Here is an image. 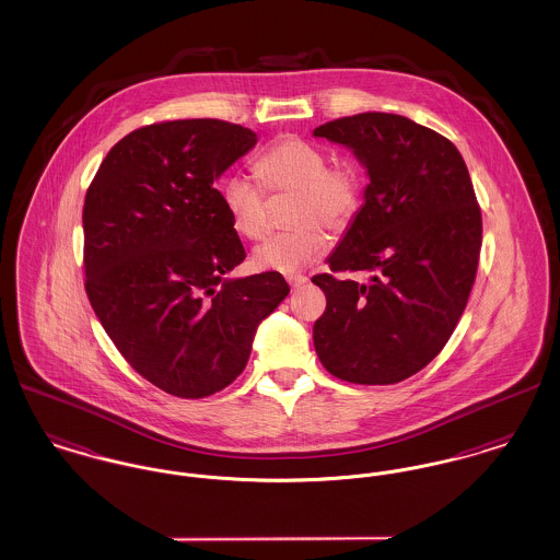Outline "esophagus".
Segmentation results:
<instances>
[{"label":"esophagus","instance_id":"esophagus-1","mask_svg":"<svg viewBox=\"0 0 560 560\" xmlns=\"http://www.w3.org/2000/svg\"><path fill=\"white\" fill-rule=\"evenodd\" d=\"M306 281H308V277H306V275H292V277H288V283L292 285L293 292H295V290H300Z\"/></svg>","mask_w":560,"mask_h":560}]
</instances>
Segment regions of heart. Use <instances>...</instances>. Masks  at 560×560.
<instances>
[{
  "instance_id": "heart-1",
  "label": "heart",
  "mask_w": 560,
  "mask_h": 560,
  "mask_svg": "<svg viewBox=\"0 0 560 560\" xmlns=\"http://www.w3.org/2000/svg\"><path fill=\"white\" fill-rule=\"evenodd\" d=\"M254 174L235 172L220 188L224 212L245 240L267 235V192L293 195L288 224L254 252V267L281 275L300 272L327 249L329 233H345L363 203V174L354 161L329 163V155L298 136L277 140L256 163Z\"/></svg>"
}]
</instances>
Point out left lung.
Segmentation results:
<instances>
[{
    "label": "left lung",
    "mask_w": 560,
    "mask_h": 560,
    "mask_svg": "<svg viewBox=\"0 0 560 560\" xmlns=\"http://www.w3.org/2000/svg\"><path fill=\"white\" fill-rule=\"evenodd\" d=\"M315 136L352 149L365 203L315 275L327 306L313 327L323 368L352 384H397L452 338L479 267L482 220L468 167L445 136L402 115L359 113ZM368 269L361 287L334 271Z\"/></svg>",
    "instance_id": "obj_1"
}]
</instances>
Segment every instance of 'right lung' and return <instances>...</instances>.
<instances>
[{
  "label": "right lung",
  "instance_id": "obj_1",
  "mask_svg": "<svg viewBox=\"0 0 560 560\" xmlns=\"http://www.w3.org/2000/svg\"><path fill=\"white\" fill-rule=\"evenodd\" d=\"M256 142L220 119L144 126L108 151L85 192L90 304L133 370L180 399L226 388L290 293L272 270L224 277L245 249L213 180Z\"/></svg>",
  "mask_w": 560,
  "mask_h": 560
}]
</instances>
